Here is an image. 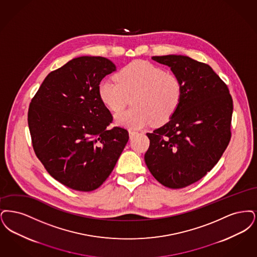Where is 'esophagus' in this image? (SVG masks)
<instances>
[{"label": "esophagus", "instance_id": "obj_1", "mask_svg": "<svg viewBox=\"0 0 257 257\" xmlns=\"http://www.w3.org/2000/svg\"><path fill=\"white\" fill-rule=\"evenodd\" d=\"M128 134H130V137L133 138V137H134L138 133H137L136 131H134V130H130V131H128Z\"/></svg>", "mask_w": 257, "mask_h": 257}]
</instances>
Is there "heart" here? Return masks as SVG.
<instances>
[{
  "label": "heart",
  "instance_id": "1",
  "mask_svg": "<svg viewBox=\"0 0 257 257\" xmlns=\"http://www.w3.org/2000/svg\"><path fill=\"white\" fill-rule=\"evenodd\" d=\"M103 79L98 87L100 101L112 112L121 111L132 98L133 107L116 116L124 126L141 128L155 122L167 123L180 106L183 87L179 77L156 64L135 60Z\"/></svg>",
  "mask_w": 257,
  "mask_h": 257
}]
</instances>
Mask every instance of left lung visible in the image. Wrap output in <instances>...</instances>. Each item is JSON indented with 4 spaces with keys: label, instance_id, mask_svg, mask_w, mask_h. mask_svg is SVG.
<instances>
[{
    "label": "left lung",
    "instance_id": "1",
    "mask_svg": "<svg viewBox=\"0 0 257 257\" xmlns=\"http://www.w3.org/2000/svg\"><path fill=\"white\" fill-rule=\"evenodd\" d=\"M179 77L183 96L172 119L148 133L147 167L158 182L179 189L202 179L223 156L231 138L233 100L208 64L188 56H153Z\"/></svg>",
    "mask_w": 257,
    "mask_h": 257
}]
</instances>
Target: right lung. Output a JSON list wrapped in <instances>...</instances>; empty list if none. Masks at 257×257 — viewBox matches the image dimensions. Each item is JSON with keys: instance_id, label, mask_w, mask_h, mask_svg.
I'll use <instances>...</instances> for the list:
<instances>
[{"instance_id": "1", "label": "right lung", "mask_w": 257, "mask_h": 257, "mask_svg": "<svg viewBox=\"0 0 257 257\" xmlns=\"http://www.w3.org/2000/svg\"><path fill=\"white\" fill-rule=\"evenodd\" d=\"M105 57L80 56L52 71L30 103L34 153L47 172L71 189L99 188L128 141L122 126L106 128L111 113L100 101V80L115 71Z\"/></svg>"}]
</instances>
